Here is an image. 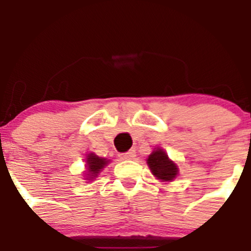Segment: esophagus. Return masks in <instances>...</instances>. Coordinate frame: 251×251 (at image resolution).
<instances>
[{
  "label": "esophagus",
  "mask_w": 251,
  "mask_h": 251,
  "mask_svg": "<svg viewBox=\"0 0 251 251\" xmlns=\"http://www.w3.org/2000/svg\"><path fill=\"white\" fill-rule=\"evenodd\" d=\"M135 150L134 149H131V150H128L127 152H123V153H120V157L121 159H124V160H130V159H134L135 157Z\"/></svg>",
  "instance_id": "obj_1"
}]
</instances>
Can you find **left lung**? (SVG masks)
<instances>
[{
  "instance_id": "1",
  "label": "left lung",
  "mask_w": 251,
  "mask_h": 251,
  "mask_svg": "<svg viewBox=\"0 0 251 251\" xmlns=\"http://www.w3.org/2000/svg\"><path fill=\"white\" fill-rule=\"evenodd\" d=\"M148 165L152 175L161 181H173L179 174V169L174 161L169 159L168 153L162 149L156 148L148 159Z\"/></svg>"
}]
</instances>
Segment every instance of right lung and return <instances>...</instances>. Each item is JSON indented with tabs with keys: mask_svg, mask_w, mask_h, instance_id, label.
I'll list each match as a JSON object with an SVG mask.
<instances>
[{
	"mask_svg": "<svg viewBox=\"0 0 251 251\" xmlns=\"http://www.w3.org/2000/svg\"><path fill=\"white\" fill-rule=\"evenodd\" d=\"M110 160H106L103 157H99L94 152L89 153L86 157V170H87V179L92 180L100 174V171L109 164Z\"/></svg>",
	"mask_w": 251,
	"mask_h": 251,
	"instance_id": "right-lung-1",
	"label": "right lung"
}]
</instances>
